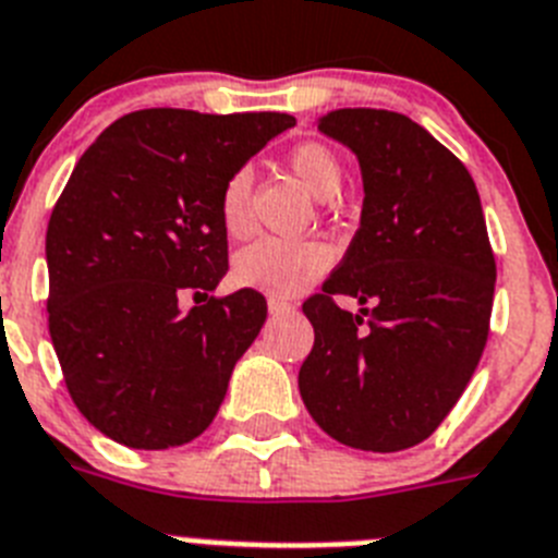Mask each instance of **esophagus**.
Instances as JSON below:
<instances>
[{"instance_id": "1", "label": "esophagus", "mask_w": 558, "mask_h": 558, "mask_svg": "<svg viewBox=\"0 0 558 558\" xmlns=\"http://www.w3.org/2000/svg\"><path fill=\"white\" fill-rule=\"evenodd\" d=\"M292 303L283 301V298H269V312L271 315H287V312H292Z\"/></svg>"}]
</instances>
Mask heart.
<instances>
[{
    "label": "heart",
    "mask_w": 558,
    "mask_h": 558,
    "mask_svg": "<svg viewBox=\"0 0 558 558\" xmlns=\"http://www.w3.org/2000/svg\"><path fill=\"white\" fill-rule=\"evenodd\" d=\"M289 170L301 178L317 198H331L343 184V163L326 144L306 142L289 153ZM221 221L229 235H246L252 229V172L235 170L221 190ZM331 266V250L323 241H287L260 238L238 252L235 280L241 287L275 298H292L312 287Z\"/></svg>",
    "instance_id": "b5f03b06"
}]
</instances>
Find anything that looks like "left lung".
Returning <instances> with one entry per match:
<instances>
[{"label": "left lung", "mask_w": 558, "mask_h": 558, "mask_svg": "<svg viewBox=\"0 0 558 558\" xmlns=\"http://www.w3.org/2000/svg\"><path fill=\"white\" fill-rule=\"evenodd\" d=\"M317 130L357 156L363 215L343 260L303 303L315 345L298 386L329 437L360 451L428 439L488 343L496 260L465 163L409 116L331 110ZM357 296V316L333 303Z\"/></svg>", "instance_id": "obj_1"}]
</instances>
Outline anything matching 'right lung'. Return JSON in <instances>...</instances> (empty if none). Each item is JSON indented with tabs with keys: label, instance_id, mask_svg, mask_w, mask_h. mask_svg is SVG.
Returning a JSON list of instances; mask_svg holds the SVG:
<instances>
[{
	"label": "right lung",
	"instance_id": "add662e5",
	"mask_svg": "<svg viewBox=\"0 0 558 558\" xmlns=\"http://www.w3.org/2000/svg\"><path fill=\"white\" fill-rule=\"evenodd\" d=\"M292 124L287 112L153 107L112 121L78 158L45 241L48 329L70 397L105 437L163 451L221 409L266 320L255 289L213 298L229 269L221 190Z\"/></svg>",
	"mask_w": 558,
	"mask_h": 558
}]
</instances>
